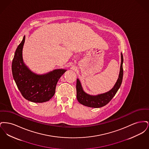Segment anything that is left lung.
I'll list each match as a JSON object with an SVG mask.
<instances>
[{"mask_svg": "<svg viewBox=\"0 0 149 149\" xmlns=\"http://www.w3.org/2000/svg\"><path fill=\"white\" fill-rule=\"evenodd\" d=\"M123 58L121 53V63H120V71L118 78L114 85L113 88L109 91L103 94H100L96 95H92L85 93L81 84L79 79L77 80V98L78 102L85 106L92 108H100L107 104L117 92L120 88L123 79Z\"/></svg>", "mask_w": 149, "mask_h": 149, "instance_id": "8db88e82", "label": "left lung"}]
</instances>
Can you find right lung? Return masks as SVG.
I'll use <instances>...</instances> for the list:
<instances>
[{"instance_id":"obj_1","label":"right lung","mask_w":149,"mask_h":149,"mask_svg":"<svg viewBox=\"0 0 149 149\" xmlns=\"http://www.w3.org/2000/svg\"><path fill=\"white\" fill-rule=\"evenodd\" d=\"M24 41L25 36L15 50L12 61V71L14 81L25 99L35 103L49 101L55 94L58 80L66 70L56 69L42 75L31 71L23 60Z\"/></svg>"}]
</instances>
